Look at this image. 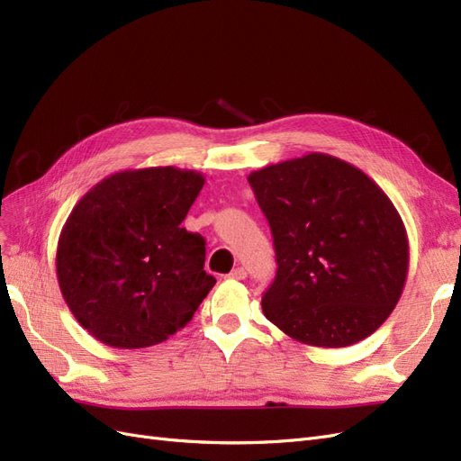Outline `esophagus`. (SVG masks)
Wrapping results in <instances>:
<instances>
[{
  "label": "esophagus",
  "mask_w": 461,
  "mask_h": 461,
  "mask_svg": "<svg viewBox=\"0 0 461 461\" xmlns=\"http://www.w3.org/2000/svg\"><path fill=\"white\" fill-rule=\"evenodd\" d=\"M246 269L244 267H236V269H232L227 276L229 278H234V281H244V278H246Z\"/></svg>",
  "instance_id": "esophagus-1"
}]
</instances>
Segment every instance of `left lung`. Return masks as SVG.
Returning a JSON list of instances; mask_svg holds the SVG:
<instances>
[{"label": "left lung", "mask_w": 461, "mask_h": 461, "mask_svg": "<svg viewBox=\"0 0 461 461\" xmlns=\"http://www.w3.org/2000/svg\"><path fill=\"white\" fill-rule=\"evenodd\" d=\"M248 183L276 256L265 317L319 348L367 339L393 313L408 275V236L393 202L364 171L327 153L269 165Z\"/></svg>", "instance_id": "8db88e82"}]
</instances>
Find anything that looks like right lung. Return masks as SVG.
<instances>
[{
  "label": "right lung",
  "mask_w": 461,
  "mask_h": 461,
  "mask_svg": "<svg viewBox=\"0 0 461 461\" xmlns=\"http://www.w3.org/2000/svg\"><path fill=\"white\" fill-rule=\"evenodd\" d=\"M205 183L175 167L115 173L68 215L58 281L78 323L113 348H148L183 329L215 278L205 240L180 227Z\"/></svg>",
  "instance_id": "add662e5"
}]
</instances>
